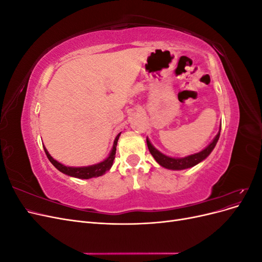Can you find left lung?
Segmentation results:
<instances>
[{"instance_id":"1","label":"left lung","mask_w":262,"mask_h":262,"mask_svg":"<svg viewBox=\"0 0 262 262\" xmlns=\"http://www.w3.org/2000/svg\"><path fill=\"white\" fill-rule=\"evenodd\" d=\"M220 138V132L217 133V136L215 137V139L213 140L212 143L205 147L203 150H201L200 153H196L193 155H190L187 156L185 158H171L166 156L164 154H162L161 152H158V150L149 143V141L146 139V143H147V147L149 153L152 154V156L155 158V161L160 164L161 166L165 168H168V169H173V170H178V169H186L189 167H192V166L196 165L198 163H200L201 161H203L204 158H207L210 153L213 150V148L215 147L217 141Z\"/></svg>"}]
</instances>
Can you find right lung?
<instances>
[{
    "label": "right lung",
    "instance_id": "1",
    "mask_svg": "<svg viewBox=\"0 0 262 262\" xmlns=\"http://www.w3.org/2000/svg\"><path fill=\"white\" fill-rule=\"evenodd\" d=\"M119 136H120V133L118 134L116 140H115V143H114V147L112 153H110L109 157L107 160H105L104 162H101L97 165H93V166H89V167H68V166H64L60 164L59 162H57L55 160L50 156V154L48 153V150L45 148V152L47 157L49 158V161L51 162V164L54 166L55 168L59 169L61 172L66 173V175L69 176H72L75 178H81V179H89V178H93V177H99L101 175H104V173L110 169V167L113 166L114 160H115V155H116V146L118 143V139Z\"/></svg>",
    "mask_w": 262,
    "mask_h": 262
}]
</instances>
